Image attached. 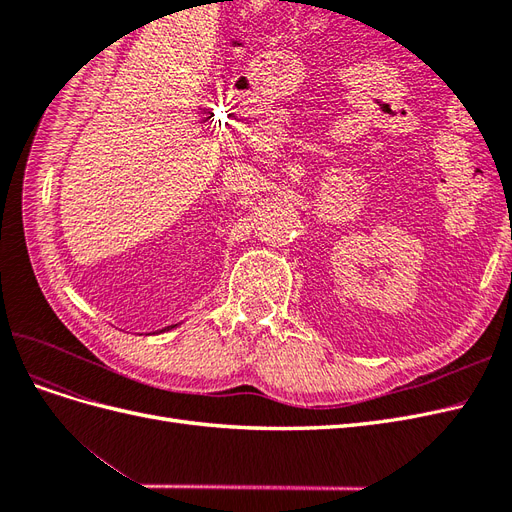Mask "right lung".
<instances>
[{
	"mask_svg": "<svg viewBox=\"0 0 512 512\" xmlns=\"http://www.w3.org/2000/svg\"><path fill=\"white\" fill-rule=\"evenodd\" d=\"M164 331H166V329H164Z\"/></svg>",
	"mask_w": 512,
	"mask_h": 512,
	"instance_id": "right-lung-1",
	"label": "right lung"
}]
</instances>
